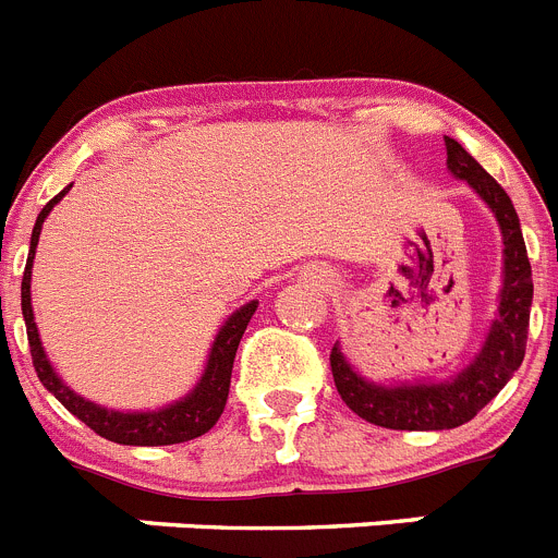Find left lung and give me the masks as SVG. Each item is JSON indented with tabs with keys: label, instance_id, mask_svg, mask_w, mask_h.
<instances>
[{
	"label": "left lung",
	"instance_id": "8db88e82",
	"mask_svg": "<svg viewBox=\"0 0 558 558\" xmlns=\"http://www.w3.org/2000/svg\"><path fill=\"white\" fill-rule=\"evenodd\" d=\"M447 167L456 179H463L481 195L489 209L495 211L502 231V290L500 313L489 329V338L483 343L481 354L463 368L456 379L447 383H430V386H374L352 372L347 357L340 354L338 343L329 354L335 388L340 399L372 425L388 427V430H450L475 418L500 388L511 379L525 357V340H529L531 299H534V282H531V263L525 240L520 231L514 204L500 184L483 170L470 153L463 150L456 140L447 136Z\"/></svg>",
	"mask_w": 558,
	"mask_h": 558
}]
</instances>
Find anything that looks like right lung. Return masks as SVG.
Listing matches in <instances>:
<instances>
[{
  "label": "right lung",
  "instance_id": "1",
  "mask_svg": "<svg viewBox=\"0 0 558 558\" xmlns=\"http://www.w3.org/2000/svg\"><path fill=\"white\" fill-rule=\"evenodd\" d=\"M69 190V186H66ZM66 190H61L56 198L49 201L47 206L38 215L36 226H33V236H29V254H27V268L22 276V315L24 327H27V340H29V354H33V366H36L38 379L44 383L52 397L66 408L72 416H77L83 425H88L97 436L108 438V441H117V445H133V447H161V445H181V441H190V438L204 436L206 430L215 427V422L220 418L226 408V399H229V383H231V366H234V354L240 347V338H243L245 327H248L251 315H254L256 302L245 304V307L236 310L229 322L223 324V329L215 338V347H211L209 363H206V372L201 377V383L195 386V391L190 397H184L181 402L170 408H161V411L153 413H120V411H106V408L88 402V399L77 397L75 391H69L63 386L58 374L49 366L47 354L41 349V340H38L36 322H33V304H29V274H33V256H36L38 234H41L44 218L49 215V209L58 204V201L66 195Z\"/></svg>",
  "mask_w": 558,
  "mask_h": 558
}]
</instances>
